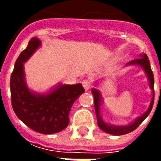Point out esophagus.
<instances>
[{
    "mask_svg": "<svg viewBox=\"0 0 161 161\" xmlns=\"http://www.w3.org/2000/svg\"><path fill=\"white\" fill-rule=\"evenodd\" d=\"M82 85H83L85 90H89L91 88V82L90 80H84L82 81Z\"/></svg>",
    "mask_w": 161,
    "mask_h": 161,
    "instance_id": "1",
    "label": "esophagus"
}]
</instances>
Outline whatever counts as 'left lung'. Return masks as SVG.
Segmentation results:
<instances>
[{
    "label": "left lung",
    "instance_id": "left-lung-1",
    "mask_svg": "<svg viewBox=\"0 0 161 161\" xmlns=\"http://www.w3.org/2000/svg\"><path fill=\"white\" fill-rule=\"evenodd\" d=\"M140 57L141 58L135 59V60L129 62L126 65H139L143 69V71H145L146 75H147L148 80H149L151 90H152V98L151 105L148 108V110L142 115H141L137 119H135V121H133L132 124H130L128 125H123V126H115V125H111L106 124L102 120L101 115H100V105H101V100H102L101 94L96 89H92V95L94 96V107H95L97 119V125L102 131L109 133V134L123 135V134H126V133L133 132L139 126L143 121L145 120L146 117L150 114L151 111H152V107H153V102H154V77H153V72H152V68H151L149 58H148V56L146 55L145 53L141 54Z\"/></svg>",
    "mask_w": 161,
    "mask_h": 161
}]
</instances>
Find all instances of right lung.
<instances>
[{
  "mask_svg": "<svg viewBox=\"0 0 161 161\" xmlns=\"http://www.w3.org/2000/svg\"><path fill=\"white\" fill-rule=\"evenodd\" d=\"M40 46V40L32 37L16 61L9 82L11 105L16 115L27 126L37 133L51 134L68 126L71 107L85 90L80 83L59 84L47 94L29 90L25 81L24 63Z\"/></svg>",
  "mask_w": 161,
  "mask_h": 161,
  "instance_id": "1",
  "label": "right lung"
}]
</instances>
